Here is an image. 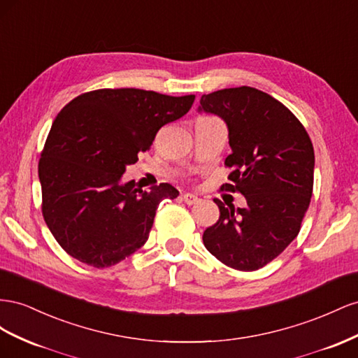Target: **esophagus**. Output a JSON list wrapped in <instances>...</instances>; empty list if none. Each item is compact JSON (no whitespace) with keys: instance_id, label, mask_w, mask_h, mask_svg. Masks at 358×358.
<instances>
[{"instance_id":"34e87169","label":"esophagus","mask_w":358,"mask_h":358,"mask_svg":"<svg viewBox=\"0 0 358 358\" xmlns=\"http://www.w3.org/2000/svg\"><path fill=\"white\" fill-rule=\"evenodd\" d=\"M182 201H185L187 206H193V203L199 202V198L196 195H193V193H185V195H182Z\"/></svg>"}]
</instances>
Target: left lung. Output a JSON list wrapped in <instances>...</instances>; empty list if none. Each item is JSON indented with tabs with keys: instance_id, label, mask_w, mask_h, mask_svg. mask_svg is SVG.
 Instances as JSON below:
<instances>
[{
	"instance_id": "left-lung-1",
	"label": "left lung",
	"mask_w": 358,
	"mask_h": 358,
	"mask_svg": "<svg viewBox=\"0 0 358 358\" xmlns=\"http://www.w3.org/2000/svg\"><path fill=\"white\" fill-rule=\"evenodd\" d=\"M198 112L227 122L232 172L224 187L248 202L236 208L214 199L220 217L203 231V244L228 267L258 270L299 236L313 190L312 141L287 106L252 87L203 94Z\"/></svg>"
}]
</instances>
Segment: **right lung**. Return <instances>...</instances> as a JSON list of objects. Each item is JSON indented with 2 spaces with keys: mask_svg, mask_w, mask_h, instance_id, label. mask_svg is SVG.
Instances as JSON below:
<instances>
[{
  "mask_svg": "<svg viewBox=\"0 0 358 358\" xmlns=\"http://www.w3.org/2000/svg\"><path fill=\"white\" fill-rule=\"evenodd\" d=\"M195 96L138 88L96 90L67 103L52 122L38 162L43 217L70 257L96 268L126 259L148 240L156 210L178 190L150 192L122 181L162 126L187 114Z\"/></svg>",
  "mask_w": 358,
  "mask_h": 358,
  "instance_id": "add662e5",
  "label": "right lung"
}]
</instances>
